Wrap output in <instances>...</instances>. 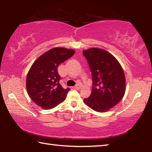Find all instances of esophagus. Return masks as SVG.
Listing matches in <instances>:
<instances>
[{
    "mask_svg": "<svg viewBox=\"0 0 152 152\" xmlns=\"http://www.w3.org/2000/svg\"><path fill=\"white\" fill-rule=\"evenodd\" d=\"M80 88H81V86H80V84H76L75 86H74V88H75V89H76V90H80Z\"/></svg>",
    "mask_w": 152,
    "mask_h": 152,
    "instance_id": "esophagus-1",
    "label": "esophagus"
}]
</instances>
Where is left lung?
I'll return each mask as SVG.
<instances>
[{
    "label": "left lung",
    "mask_w": 152,
    "mask_h": 152,
    "mask_svg": "<svg viewBox=\"0 0 152 152\" xmlns=\"http://www.w3.org/2000/svg\"><path fill=\"white\" fill-rule=\"evenodd\" d=\"M92 72V93L84 102L98 112H105L117 105L126 91L124 70L117 59L107 51L98 48L83 50Z\"/></svg>",
    "instance_id": "left-lung-1"
}]
</instances>
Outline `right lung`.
I'll list each match as a JSON object with an SVG mask.
<instances>
[{
	"mask_svg": "<svg viewBox=\"0 0 152 152\" xmlns=\"http://www.w3.org/2000/svg\"><path fill=\"white\" fill-rule=\"evenodd\" d=\"M75 53L73 49L54 48L35 60L27 74L26 86L30 98L45 110L62 103L70 91L60 84L58 67Z\"/></svg>",
	"mask_w": 152,
	"mask_h": 152,
	"instance_id": "1",
	"label": "right lung"
}]
</instances>
